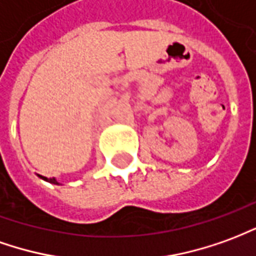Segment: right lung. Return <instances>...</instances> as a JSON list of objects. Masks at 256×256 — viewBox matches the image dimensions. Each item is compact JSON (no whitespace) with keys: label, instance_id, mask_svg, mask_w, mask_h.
Returning <instances> with one entry per match:
<instances>
[{"label":"right lung","instance_id":"add662e5","mask_svg":"<svg viewBox=\"0 0 256 256\" xmlns=\"http://www.w3.org/2000/svg\"><path fill=\"white\" fill-rule=\"evenodd\" d=\"M44 180H46V182H50V183H54V184H59V182L56 180L55 178H45V176H41Z\"/></svg>","mask_w":256,"mask_h":256}]
</instances>
